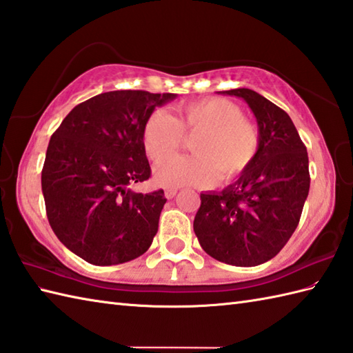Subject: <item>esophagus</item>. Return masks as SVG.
<instances>
[{
    "mask_svg": "<svg viewBox=\"0 0 353 353\" xmlns=\"http://www.w3.org/2000/svg\"><path fill=\"white\" fill-rule=\"evenodd\" d=\"M176 194H177V190H174V188H167V190H165V197H167V199L176 197Z\"/></svg>",
    "mask_w": 353,
    "mask_h": 353,
    "instance_id": "1",
    "label": "esophagus"
}]
</instances>
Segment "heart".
Returning a JSON list of instances; mask_svg holds the SVG:
<instances>
[{"label": "heart", "mask_w": 353, "mask_h": 353, "mask_svg": "<svg viewBox=\"0 0 353 353\" xmlns=\"http://www.w3.org/2000/svg\"><path fill=\"white\" fill-rule=\"evenodd\" d=\"M192 138L194 154L176 157L156 170L162 186H203L238 177L250 167L259 148L258 130L243 118V112L229 100L212 99L183 101L172 115L157 110L142 127V145L152 162L170 159Z\"/></svg>", "instance_id": "1"}]
</instances>
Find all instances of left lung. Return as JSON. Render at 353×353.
<instances>
[{
	"label": "left lung",
	"instance_id": "obj_1",
	"mask_svg": "<svg viewBox=\"0 0 353 353\" xmlns=\"http://www.w3.org/2000/svg\"><path fill=\"white\" fill-rule=\"evenodd\" d=\"M241 97L256 117L259 148L250 167L221 192L200 194L194 232L209 256L236 267L274 258L301 220L310 192L306 147L285 110L252 89Z\"/></svg>",
	"mask_w": 353,
	"mask_h": 353
}]
</instances>
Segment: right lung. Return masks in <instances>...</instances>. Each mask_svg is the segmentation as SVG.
Returning a JSON list of instances; mask_svg holds the SVG:
<instances>
[{"mask_svg":"<svg viewBox=\"0 0 353 353\" xmlns=\"http://www.w3.org/2000/svg\"><path fill=\"white\" fill-rule=\"evenodd\" d=\"M176 94L112 91L77 104L52 133L42 168L50 226L94 265H115L152 245L163 190L133 192L152 176L142 127Z\"/></svg>","mask_w":353,"mask_h":353,"instance_id":"1","label":"right lung"}]
</instances>
